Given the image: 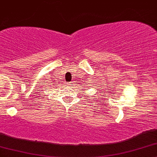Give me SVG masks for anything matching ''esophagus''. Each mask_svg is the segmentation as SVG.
<instances>
[{
    "label": "esophagus",
    "mask_w": 157,
    "mask_h": 157,
    "mask_svg": "<svg viewBox=\"0 0 157 157\" xmlns=\"http://www.w3.org/2000/svg\"><path fill=\"white\" fill-rule=\"evenodd\" d=\"M71 83H72V82H68V85H71Z\"/></svg>",
    "instance_id": "obj_1"
}]
</instances>
